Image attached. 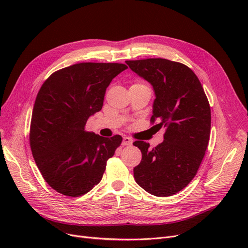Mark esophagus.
Masks as SVG:
<instances>
[{
  "label": "esophagus",
  "mask_w": 248,
  "mask_h": 248,
  "mask_svg": "<svg viewBox=\"0 0 248 248\" xmlns=\"http://www.w3.org/2000/svg\"><path fill=\"white\" fill-rule=\"evenodd\" d=\"M133 144V140L128 137H124L123 139V145L124 146H131Z\"/></svg>",
  "instance_id": "esophagus-1"
}]
</instances>
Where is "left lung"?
<instances>
[{
	"label": "left lung",
	"mask_w": 248,
	"mask_h": 248,
	"mask_svg": "<svg viewBox=\"0 0 248 248\" xmlns=\"http://www.w3.org/2000/svg\"><path fill=\"white\" fill-rule=\"evenodd\" d=\"M154 89L151 122L167 127L164 140L151 149L137 140L141 161L134 168L137 183L148 193L168 197L184 189L196 175L210 137L211 110L204 89L186 65L163 58L125 61Z\"/></svg>",
	"instance_id": "1"
}]
</instances>
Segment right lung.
<instances>
[{
    "instance_id": "obj_1",
    "label": "right lung",
    "mask_w": 248,
    "mask_h": 248,
    "mask_svg": "<svg viewBox=\"0 0 248 248\" xmlns=\"http://www.w3.org/2000/svg\"><path fill=\"white\" fill-rule=\"evenodd\" d=\"M126 68L121 63H78L50 75L39 90L30 146L39 171L58 193L78 197L89 192L121 145V136L103 138L84 126L101 109L111 80Z\"/></svg>"
}]
</instances>
